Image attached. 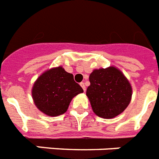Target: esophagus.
<instances>
[{"instance_id":"34e87169","label":"esophagus","mask_w":159,"mask_h":159,"mask_svg":"<svg viewBox=\"0 0 159 159\" xmlns=\"http://www.w3.org/2000/svg\"><path fill=\"white\" fill-rule=\"evenodd\" d=\"M80 86H82V88L83 89L84 91H86V86H85V83H84V82H81V83H80Z\"/></svg>"}]
</instances>
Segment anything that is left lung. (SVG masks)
<instances>
[{
  "instance_id": "obj_1",
  "label": "left lung",
  "mask_w": 159,
  "mask_h": 159,
  "mask_svg": "<svg viewBox=\"0 0 159 159\" xmlns=\"http://www.w3.org/2000/svg\"><path fill=\"white\" fill-rule=\"evenodd\" d=\"M86 95L98 116H117L129 106L132 87L122 72L115 67L95 69L90 73Z\"/></svg>"
}]
</instances>
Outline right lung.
<instances>
[{
    "instance_id": "1",
    "label": "right lung",
    "mask_w": 159,
    "mask_h": 159,
    "mask_svg": "<svg viewBox=\"0 0 159 159\" xmlns=\"http://www.w3.org/2000/svg\"><path fill=\"white\" fill-rule=\"evenodd\" d=\"M83 90L73 75L62 67L43 73L34 82L32 97L39 110L49 116H57L67 111L72 98Z\"/></svg>"
}]
</instances>
